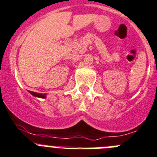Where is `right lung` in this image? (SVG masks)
Wrapping results in <instances>:
<instances>
[{
	"mask_svg": "<svg viewBox=\"0 0 157 157\" xmlns=\"http://www.w3.org/2000/svg\"><path fill=\"white\" fill-rule=\"evenodd\" d=\"M32 95L35 96V97H37V98H46V94H40V93H36V92H33V91H29Z\"/></svg>",
	"mask_w": 157,
	"mask_h": 157,
	"instance_id": "obj_1",
	"label": "right lung"
}]
</instances>
